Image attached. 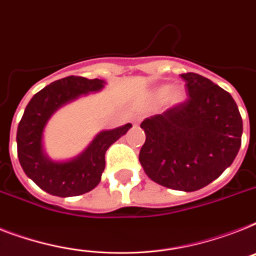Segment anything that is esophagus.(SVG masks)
Segmentation results:
<instances>
[{
	"instance_id": "1",
	"label": "esophagus",
	"mask_w": 256,
	"mask_h": 256,
	"mask_svg": "<svg viewBox=\"0 0 256 256\" xmlns=\"http://www.w3.org/2000/svg\"><path fill=\"white\" fill-rule=\"evenodd\" d=\"M132 124L136 126V124H139V122H140V117H139V116H134V117L132 118Z\"/></svg>"
}]
</instances>
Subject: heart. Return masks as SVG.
Returning <instances> with one entry per match:
<instances>
[{
    "mask_svg": "<svg viewBox=\"0 0 256 256\" xmlns=\"http://www.w3.org/2000/svg\"><path fill=\"white\" fill-rule=\"evenodd\" d=\"M154 97L156 100L167 98L168 104L171 106H176V105H180L186 100V90L182 86H174V88H171L170 84H164L158 86L154 90Z\"/></svg>",
    "mask_w": 256,
    "mask_h": 256,
    "instance_id": "1",
    "label": "heart"
}]
</instances>
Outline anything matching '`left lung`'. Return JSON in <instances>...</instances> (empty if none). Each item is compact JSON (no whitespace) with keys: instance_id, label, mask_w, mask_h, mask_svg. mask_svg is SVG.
Listing matches in <instances>:
<instances>
[{"instance_id":"1","label":"left lung","mask_w":256,"mask_h":256,"mask_svg":"<svg viewBox=\"0 0 256 256\" xmlns=\"http://www.w3.org/2000/svg\"><path fill=\"white\" fill-rule=\"evenodd\" d=\"M189 98L146 118L139 162L152 182L194 192L220 178L240 151L243 124L232 94L201 74H182Z\"/></svg>"}]
</instances>
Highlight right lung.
<instances>
[{"instance_id":"add662e5","label":"right lung","mask_w":256,"mask_h":256,"mask_svg":"<svg viewBox=\"0 0 256 256\" xmlns=\"http://www.w3.org/2000/svg\"><path fill=\"white\" fill-rule=\"evenodd\" d=\"M106 81L68 76L39 90L24 109L16 130V150L20 167L44 192L58 197L80 196L98 186L105 170L106 150L132 128L126 124L102 130L82 152L67 160H58L46 152L44 128L54 114L64 105L89 93L101 92Z\"/></svg>"}]
</instances>
